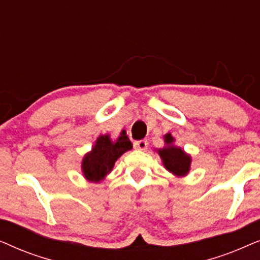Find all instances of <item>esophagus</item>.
I'll return each mask as SVG.
<instances>
[{
  "mask_svg": "<svg viewBox=\"0 0 260 260\" xmlns=\"http://www.w3.org/2000/svg\"><path fill=\"white\" fill-rule=\"evenodd\" d=\"M134 147H135V149H137V150H147L148 141H145V140L136 141L134 143Z\"/></svg>",
  "mask_w": 260,
  "mask_h": 260,
  "instance_id": "esophagus-1",
  "label": "esophagus"
}]
</instances>
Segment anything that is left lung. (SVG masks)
<instances>
[{
  "instance_id": "8db88e82",
  "label": "left lung",
  "mask_w": 260,
  "mask_h": 260,
  "mask_svg": "<svg viewBox=\"0 0 260 260\" xmlns=\"http://www.w3.org/2000/svg\"><path fill=\"white\" fill-rule=\"evenodd\" d=\"M165 142L167 144H172L174 142L172 135L167 134L165 136ZM158 154L161 156L163 165L170 173L183 176L189 172L190 157L184 154V151L181 148L169 145V147L159 149Z\"/></svg>"
}]
</instances>
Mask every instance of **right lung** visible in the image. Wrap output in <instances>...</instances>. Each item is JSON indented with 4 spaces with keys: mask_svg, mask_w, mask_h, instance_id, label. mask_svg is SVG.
<instances>
[{
    "mask_svg": "<svg viewBox=\"0 0 260 260\" xmlns=\"http://www.w3.org/2000/svg\"><path fill=\"white\" fill-rule=\"evenodd\" d=\"M133 148L129 138L122 134L116 143H112L109 135L99 136L90 154L83 161V173L85 177L92 182H99L113 168L117 158Z\"/></svg>",
    "mask_w": 260,
    "mask_h": 260,
    "instance_id": "obj_1",
    "label": "right lung"
}]
</instances>
